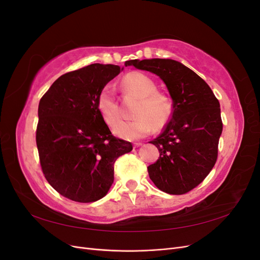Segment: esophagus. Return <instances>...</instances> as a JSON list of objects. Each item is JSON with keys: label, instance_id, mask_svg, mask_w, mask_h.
I'll use <instances>...</instances> for the list:
<instances>
[{"label": "esophagus", "instance_id": "esophagus-1", "mask_svg": "<svg viewBox=\"0 0 260 260\" xmlns=\"http://www.w3.org/2000/svg\"><path fill=\"white\" fill-rule=\"evenodd\" d=\"M141 145H142V143H141V142H137V143L133 144V146H135V147H139V146H141Z\"/></svg>", "mask_w": 260, "mask_h": 260}]
</instances>
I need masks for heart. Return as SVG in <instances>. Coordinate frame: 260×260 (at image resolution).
<instances>
[{
	"label": "heart",
	"instance_id": "obj_1",
	"mask_svg": "<svg viewBox=\"0 0 260 260\" xmlns=\"http://www.w3.org/2000/svg\"><path fill=\"white\" fill-rule=\"evenodd\" d=\"M125 95L138 98L133 111L132 121H121L114 128V133L120 139L137 140L151 133L153 128L159 130L168 123L172 116V102L166 94L157 92L156 83L152 78L139 72L125 75L121 81ZM96 108L103 121L113 127L120 119V111L113 88L104 85L99 92Z\"/></svg>",
	"mask_w": 260,
	"mask_h": 260
}]
</instances>
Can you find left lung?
Here are the masks:
<instances>
[{"mask_svg":"<svg viewBox=\"0 0 260 260\" xmlns=\"http://www.w3.org/2000/svg\"><path fill=\"white\" fill-rule=\"evenodd\" d=\"M135 66L158 76L172 99V116L161 135L151 141L159 158L147 167L160 191L181 195L203 182L218 157L222 132L220 104L209 85L193 70L174 59H132Z\"/></svg>","mask_w":260,"mask_h":260,"instance_id":"obj_1","label":"left lung"}]
</instances>
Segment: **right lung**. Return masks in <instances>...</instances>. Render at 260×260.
<instances>
[{"instance_id":"1","label":"right lung","mask_w":260,"mask_h":260,"mask_svg":"<svg viewBox=\"0 0 260 260\" xmlns=\"http://www.w3.org/2000/svg\"><path fill=\"white\" fill-rule=\"evenodd\" d=\"M122 70L92 64L60 76L41 98L36 141L43 175L60 195L92 203L114 182V164L132 151L112 135L96 108L101 89Z\"/></svg>"}]
</instances>
